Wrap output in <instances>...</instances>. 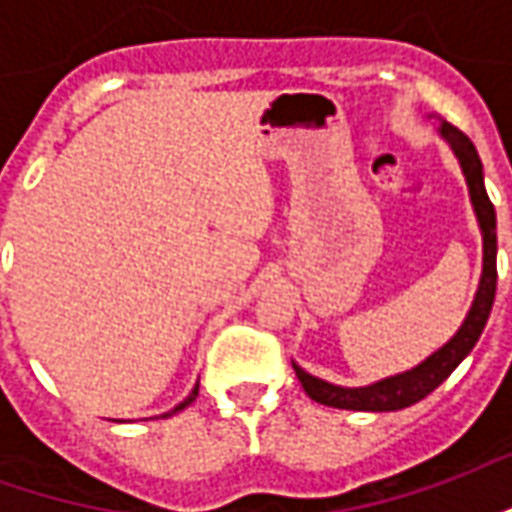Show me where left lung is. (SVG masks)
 <instances>
[{
    "mask_svg": "<svg viewBox=\"0 0 512 512\" xmlns=\"http://www.w3.org/2000/svg\"><path fill=\"white\" fill-rule=\"evenodd\" d=\"M439 134L450 142L452 153L461 161L463 175H466V186H469V197H472L474 213L480 222V233H483V277H480V288L474 293L472 310L466 315V321L461 323V329L455 332L450 343H444L430 354L422 365L411 367L406 373H397L384 381H376L370 386H334L323 378L310 376L307 370H301L293 362V370L299 376L304 392L323 406L332 408H348V411H397L419 403L422 397H428L436 386L450 376L455 367L461 365L463 359L469 356L480 334H483L491 307H494L496 296V211L488 191H485L483 180V161L474 150L472 139L458 131V128L441 120L439 117Z\"/></svg>",
    "mask_w": 512,
    "mask_h": 512,
    "instance_id": "1",
    "label": "left lung"
}]
</instances>
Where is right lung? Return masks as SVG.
<instances>
[{
	"label": "right lung",
	"mask_w": 512,
	"mask_h": 512,
	"mask_svg": "<svg viewBox=\"0 0 512 512\" xmlns=\"http://www.w3.org/2000/svg\"><path fill=\"white\" fill-rule=\"evenodd\" d=\"M197 392H200V381H197V384H194V389H191V392H189V397H186V400H183V403H180V406H175V408H172V411H167V414H164V417H172V414H178V411H183V408L189 406L191 400H194V397H197Z\"/></svg>",
	"instance_id": "right-lung-1"
}]
</instances>
